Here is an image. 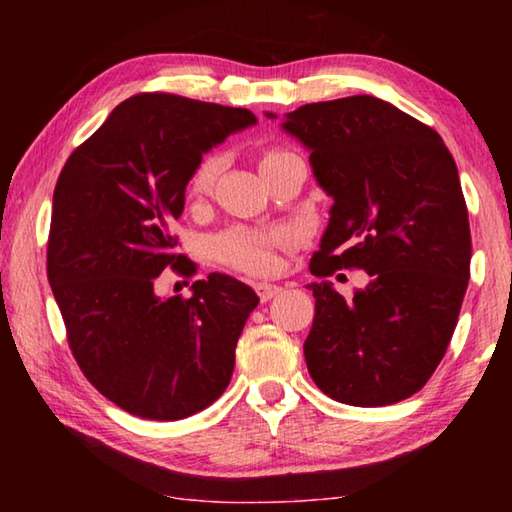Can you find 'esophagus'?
Instances as JSON below:
<instances>
[{"label":"esophagus","instance_id":"esophagus-1","mask_svg":"<svg viewBox=\"0 0 512 512\" xmlns=\"http://www.w3.org/2000/svg\"><path fill=\"white\" fill-rule=\"evenodd\" d=\"M255 291H257L259 300L268 302V300H273V298L280 296L282 287H280V284H271V282H257V284H255Z\"/></svg>","mask_w":512,"mask_h":512}]
</instances>
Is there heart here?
Segmentation results:
<instances>
[{
    "mask_svg": "<svg viewBox=\"0 0 512 512\" xmlns=\"http://www.w3.org/2000/svg\"><path fill=\"white\" fill-rule=\"evenodd\" d=\"M289 151H268L264 153L262 164L259 167H266L268 162L280 158V155ZM221 162L216 155H207L201 162L196 164L192 176L187 180V196L192 201H201L214 189L216 176H219ZM291 241L289 232L282 228L275 230H257V228H246V225H237V228L225 230L223 235L216 239L214 250L219 255L221 262H225L237 271L262 275L268 273L275 264V250L284 248Z\"/></svg>",
    "mask_w": 512,
    "mask_h": 512,
    "instance_id": "obj_1",
    "label": "heart"
}]
</instances>
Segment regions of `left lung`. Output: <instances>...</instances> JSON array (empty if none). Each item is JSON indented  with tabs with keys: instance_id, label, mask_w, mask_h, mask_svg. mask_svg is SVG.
Listing matches in <instances>:
<instances>
[{
	"instance_id": "left-lung-1",
	"label": "left lung",
	"mask_w": 512,
	"mask_h": 512,
	"mask_svg": "<svg viewBox=\"0 0 512 512\" xmlns=\"http://www.w3.org/2000/svg\"><path fill=\"white\" fill-rule=\"evenodd\" d=\"M282 128L305 144L334 201L311 273L370 275L350 300L327 280L307 284L316 298L309 375L350 406L406 400L445 357L470 280V221L452 153L433 128L370 94L307 103Z\"/></svg>"
}]
</instances>
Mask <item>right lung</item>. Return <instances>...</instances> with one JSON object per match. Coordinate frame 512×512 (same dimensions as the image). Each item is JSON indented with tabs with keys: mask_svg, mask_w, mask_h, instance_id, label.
Instances as JSON below:
<instances>
[{
	"mask_svg": "<svg viewBox=\"0 0 512 512\" xmlns=\"http://www.w3.org/2000/svg\"><path fill=\"white\" fill-rule=\"evenodd\" d=\"M246 108L137 94L69 155L54 189L47 277L83 375L119 409L183 420L219 400L257 293L223 273L189 298L155 280L196 264L173 248L187 180L212 146L255 126Z\"/></svg>",
	"mask_w": 512,
	"mask_h": 512,
	"instance_id": "add662e5",
	"label": "right lung"
}]
</instances>
